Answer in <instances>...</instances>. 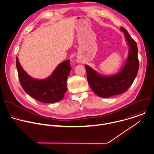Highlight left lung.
I'll return each instance as SVG.
<instances>
[{
	"label": "left lung",
	"mask_w": 154,
	"mask_h": 154,
	"mask_svg": "<svg viewBox=\"0 0 154 154\" xmlns=\"http://www.w3.org/2000/svg\"><path fill=\"white\" fill-rule=\"evenodd\" d=\"M120 29L124 33L129 46L128 59L122 70L115 75L104 76L90 66H85L88 84L99 97H109L125 92L133 83L138 73L139 61L137 43L124 28L121 27Z\"/></svg>",
	"instance_id": "left-lung-1"
}]
</instances>
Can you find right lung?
Instances as JSON below:
<instances>
[{"instance_id":"right-lung-1","label":"right lung","mask_w":154,"mask_h":154,"mask_svg":"<svg viewBox=\"0 0 154 154\" xmlns=\"http://www.w3.org/2000/svg\"><path fill=\"white\" fill-rule=\"evenodd\" d=\"M16 67L20 84L30 96L43 103H54L63 99L67 90V79L72 69L69 60L60 63L51 76L41 80L30 76L22 67L17 57Z\"/></svg>"}]
</instances>
